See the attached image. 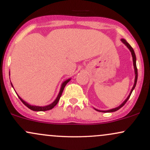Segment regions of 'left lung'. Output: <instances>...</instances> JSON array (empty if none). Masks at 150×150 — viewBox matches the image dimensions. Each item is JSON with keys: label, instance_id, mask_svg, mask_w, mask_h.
<instances>
[{"label": "left lung", "instance_id": "8db88e82", "mask_svg": "<svg viewBox=\"0 0 150 150\" xmlns=\"http://www.w3.org/2000/svg\"><path fill=\"white\" fill-rule=\"evenodd\" d=\"M120 40H121V42H123V44H124L125 45L127 46V47H128V49L130 50V52H131V55H132V62H133L134 70H135V82H134L133 87H132L131 91H130V94H129V95L128 96V97L126 98V99H125V100L123 101V102L120 105V106H118V107L112 108V109L107 110V111H101V110H98V109H97V108H94V109H95L96 111H100V112H103V113H110V112H114V111H118V110L120 109V108L123 107V106L125 105V103L127 102V101L128 100V99H129V98H130V95H131L132 91H133V89H135V86H136V84H137V66H136V56H135V52H134V50L131 47V46H130V44H129L128 43L126 42V40H125V39H120Z\"/></svg>", "mask_w": 150, "mask_h": 150}]
</instances>
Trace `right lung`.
<instances>
[{"mask_svg":"<svg viewBox=\"0 0 150 150\" xmlns=\"http://www.w3.org/2000/svg\"><path fill=\"white\" fill-rule=\"evenodd\" d=\"M70 80H71V78L68 79V80H66L65 81H64V82H63V83L61 84V89H60L59 93H58V94L57 97H56V99H55V100L53 101V102L51 103V104H49V105H47V106H33V105H31V104H29V103L26 102L25 101H24L23 99H22V98L20 97V96H19L18 94H17V93H16V94H17V95L18 96L19 99H20V100H21L22 102L23 103V104H25V106H27V107H28L29 108H30V109L32 110V111H48V110L52 109V108H53V107H54V106H56V104H58V101H59L60 98H61V97L62 93H63V89H64V88H65V85H67V83H68V82H69V81H70ZM10 84H11L12 87H13V84H12L11 82H10Z\"/></svg>","mask_w":150,"mask_h":150,"instance_id":"obj_1","label":"right lung"}]
</instances>
